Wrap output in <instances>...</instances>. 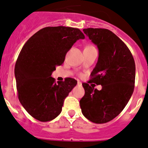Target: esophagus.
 Here are the masks:
<instances>
[{"mask_svg":"<svg viewBox=\"0 0 148 148\" xmlns=\"http://www.w3.org/2000/svg\"><path fill=\"white\" fill-rule=\"evenodd\" d=\"M77 86H82V83H81V82H80V81H77Z\"/></svg>","mask_w":148,"mask_h":148,"instance_id":"esophagus-1","label":"esophagus"}]
</instances>
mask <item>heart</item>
I'll return each instance as SVG.
<instances>
[{"label": "heart", "instance_id": "1", "mask_svg": "<svg viewBox=\"0 0 148 148\" xmlns=\"http://www.w3.org/2000/svg\"><path fill=\"white\" fill-rule=\"evenodd\" d=\"M88 47H90V46H88Z\"/></svg>", "mask_w": 148, "mask_h": 148}]
</instances>
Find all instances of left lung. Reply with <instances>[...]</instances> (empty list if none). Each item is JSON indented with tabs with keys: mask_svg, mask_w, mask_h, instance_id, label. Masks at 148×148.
I'll use <instances>...</instances> for the list:
<instances>
[{
	"mask_svg": "<svg viewBox=\"0 0 148 148\" xmlns=\"http://www.w3.org/2000/svg\"><path fill=\"white\" fill-rule=\"evenodd\" d=\"M83 31L99 49L90 80L101 85L102 88L99 90L83 83L85 95L80 101V109L90 122L106 123L122 112L132 95L135 63L127 45L110 30L88 28Z\"/></svg>",
	"mask_w": 148,
	"mask_h": 148,
	"instance_id": "left-lung-1",
	"label": "left lung"
}]
</instances>
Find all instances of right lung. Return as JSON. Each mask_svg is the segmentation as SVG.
Wrapping results in <instances>:
<instances>
[{
    "mask_svg": "<svg viewBox=\"0 0 148 148\" xmlns=\"http://www.w3.org/2000/svg\"><path fill=\"white\" fill-rule=\"evenodd\" d=\"M84 38L76 28L48 26L38 31L25 43L14 73L20 103L32 117L49 122L61 113L64 100L77 81L67 77L56 83L51 75L63 63L75 42Z\"/></svg>",
    "mask_w": 148,
    "mask_h": 148,
    "instance_id": "obj_1",
    "label": "right lung"
}]
</instances>
